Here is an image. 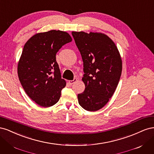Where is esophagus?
Here are the masks:
<instances>
[{
	"label": "esophagus",
	"mask_w": 154,
	"mask_h": 154,
	"mask_svg": "<svg viewBox=\"0 0 154 154\" xmlns=\"http://www.w3.org/2000/svg\"><path fill=\"white\" fill-rule=\"evenodd\" d=\"M76 81H77V79H76V78H74L73 80H69V83L70 85H72L73 83H75Z\"/></svg>",
	"instance_id": "esophagus-1"
}]
</instances>
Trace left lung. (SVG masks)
<instances>
[{
  "label": "left lung",
  "mask_w": 154,
  "mask_h": 154,
  "mask_svg": "<svg viewBox=\"0 0 154 154\" xmlns=\"http://www.w3.org/2000/svg\"><path fill=\"white\" fill-rule=\"evenodd\" d=\"M83 62L85 91L78 94L86 110L96 111L108 103L116 89L122 71V60L114 42L101 32L72 31Z\"/></svg>",
  "instance_id": "left-lung-1"
}]
</instances>
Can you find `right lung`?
I'll return each instance as SVG.
<instances>
[{"instance_id": "1", "label": "right lung", "mask_w": 154, "mask_h": 154, "mask_svg": "<svg viewBox=\"0 0 154 154\" xmlns=\"http://www.w3.org/2000/svg\"><path fill=\"white\" fill-rule=\"evenodd\" d=\"M71 41L67 32L51 30L33 35L24 46L18 63V78L27 96L41 106L57 103L66 85L56 54Z\"/></svg>"}]
</instances>
